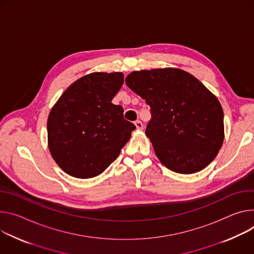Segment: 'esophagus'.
Returning a JSON list of instances; mask_svg holds the SVG:
<instances>
[{
	"mask_svg": "<svg viewBox=\"0 0 254 254\" xmlns=\"http://www.w3.org/2000/svg\"><path fill=\"white\" fill-rule=\"evenodd\" d=\"M135 126H136V128H137L138 130H142V129H143V124H142L141 121H139V120L135 121Z\"/></svg>",
	"mask_w": 254,
	"mask_h": 254,
	"instance_id": "34e87169",
	"label": "esophagus"
}]
</instances>
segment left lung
<instances>
[{"label": "left lung", "mask_w": 254, "mask_h": 254, "mask_svg": "<svg viewBox=\"0 0 254 254\" xmlns=\"http://www.w3.org/2000/svg\"><path fill=\"white\" fill-rule=\"evenodd\" d=\"M125 81L150 107L145 134L164 166L189 175L214 160L224 140V113L199 79L167 67L133 71Z\"/></svg>", "instance_id": "1"}]
</instances>
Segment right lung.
<instances>
[{
	"instance_id": "add662e5",
	"label": "right lung",
	"mask_w": 254,
	"mask_h": 254,
	"mask_svg": "<svg viewBox=\"0 0 254 254\" xmlns=\"http://www.w3.org/2000/svg\"><path fill=\"white\" fill-rule=\"evenodd\" d=\"M124 82L122 72H93L64 91L47 120L51 156L67 175L90 179L101 175L128 142L135 125L123 108L112 103Z\"/></svg>"
}]
</instances>
